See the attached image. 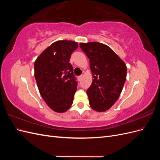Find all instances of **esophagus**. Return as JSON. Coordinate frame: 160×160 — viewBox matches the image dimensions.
<instances>
[{"instance_id":"esophagus-1","label":"esophagus","mask_w":160,"mask_h":160,"mask_svg":"<svg viewBox=\"0 0 160 160\" xmlns=\"http://www.w3.org/2000/svg\"><path fill=\"white\" fill-rule=\"evenodd\" d=\"M81 79H82V75H80L77 77V79H78V81H81Z\"/></svg>"}]
</instances>
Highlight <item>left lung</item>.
I'll return each instance as SVG.
<instances>
[{
	"label": "left lung",
	"mask_w": 160,
	"mask_h": 160,
	"mask_svg": "<svg viewBox=\"0 0 160 160\" xmlns=\"http://www.w3.org/2000/svg\"><path fill=\"white\" fill-rule=\"evenodd\" d=\"M89 59L93 81L87 94L91 108L103 112L112 107L122 93L126 80L127 67L108 46L98 42H81Z\"/></svg>",
	"instance_id": "obj_1"
}]
</instances>
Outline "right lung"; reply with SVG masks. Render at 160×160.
Instances as JSON below:
<instances>
[{
	"label": "right lung",
	"instance_id": "obj_1",
	"mask_svg": "<svg viewBox=\"0 0 160 160\" xmlns=\"http://www.w3.org/2000/svg\"><path fill=\"white\" fill-rule=\"evenodd\" d=\"M78 44L72 41L53 42L37 57L35 77L42 98L55 112L63 113L72 103L77 82L69 62Z\"/></svg>",
	"mask_w": 160,
	"mask_h": 160
}]
</instances>
